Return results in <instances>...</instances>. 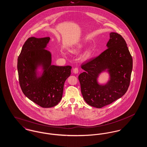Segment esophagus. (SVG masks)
<instances>
[{
    "mask_svg": "<svg viewBox=\"0 0 147 147\" xmlns=\"http://www.w3.org/2000/svg\"><path fill=\"white\" fill-rule=\"evenodd\" d=\"M73 73H75V74H78V72H79L78 68H74V69H73Z\"/></svg>",
    "mask_w": 147,
    "mask_h": 147,
    "instance_id": "obj_1",
    "label": "esophagus"
}]
</instances>
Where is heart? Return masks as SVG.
<instances>
[{"label": "heart", "mask_w": 147, "mask_h": 147, "mask_svg": "<svg viewBox=\"0 0 147 147\" xmlns=\"http://www.w3.org/2000/svg\"><path fill=\"white\" fill-rule=\"evenodd\" d=\"M77 51L76 50H71V52H76ZM90 51H88L87 52V53H86V56L87 57H88V56H90Z\"/></svg>", "instance_id": "b5f03b06"}]
</instances>
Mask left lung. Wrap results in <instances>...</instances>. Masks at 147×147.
Returning <instances> with one entry per match:
<instances>
[{"label":"left lung","mask_w":147,"mask_h":147,"mask_svg":"<svg viewBox=\"0 0 147 147\" xmlns=\"http://www.w3.org/2000/svg\"><path fill=\"white\" fill-rule=\"evenodd\" d=\"M108 48L96 58L82 65L85 71L78 79L84 100L88 105L101 108L123 96L129 87L133 59L125 40L116 32L110 34ZM107 71L110 78L105 84H99V75Z\"/></svg>","instance_id":"left-lung-1"}]
</instances>
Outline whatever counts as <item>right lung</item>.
Returning <instances> with one entry per match:
<instances>
[{
  "instance_id": "right-lung-1",
  "label": "right lung",
  "mask_w": 147,
  "mask_h": 147,
  "mask_svg": "<svg viewBox=\"0 0 147 147\" xmlns=\"http://www.w3.org/2000/svg\"><path fill=\"white\" fill-rule=\"evenodd\" d=\"M49 37H31L24 44L18 59L19 83L24 94L44 108L57 105L62 98L63 87L70 76L71 67L52 65L51 52L45 49ZM42 68L39 75L36 70Z\"/></svg>"
}]
</instances>
